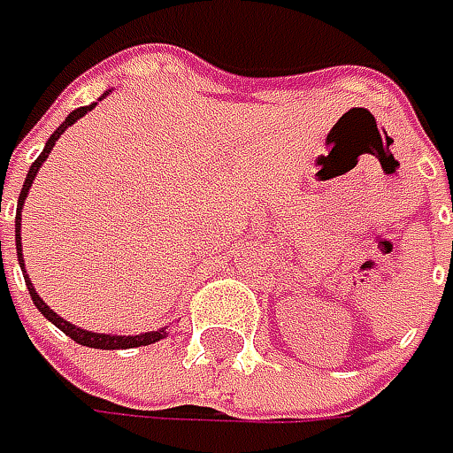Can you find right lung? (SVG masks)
Wrapping results in <instances>:
<instances>
[{
    "instance_id": "add662e5",
    "label": "right lung",
    "mask_w": 453,
    "mask_h": 453,
    "mask_svg": "<svg viewBox=\"0 0 453 453\" xmlns=\"http://www.w3.org/2000/svg\"><path fill=\"white\" fill-rule=\"evenodd\" d=\"M113 93V90H105L103 96L97 97V100H103V97H108ZM97 103H90V105H82L78 111H73V113L67 115L65 120L60 123V128L52 133L50 138H47V143H44L42 153L37 156V161L29 165V171H27V179L22 183V191H19V199H17V217H14V242H17V262H19V267H22V274H25V282L27 289H29V297H32V303L35 307L42 312L47 320L52 322L55 327H60L62 333L67 335V338H73L80 345H85V348H97V350H126V348H141V345H150V342H158V340H164L168 333V325L164 327H158V330H150V333H141V335H105V333H93V330H82V327H75L73 322H67L65 318H60L55 310H50V304L44 303L42 297L37 295V289L32 288V280H29V274L25 272V257H22V234H19V229H22V206H25L27 194H29V188H32V183H35V176H37V171L42 168V164L47 161V156L52 153L55 149V141L60 138L62 133L67 131L73 123H78L80 118L85 113H90L93 108H96Z\"/></svg>"
}]
</instances>
